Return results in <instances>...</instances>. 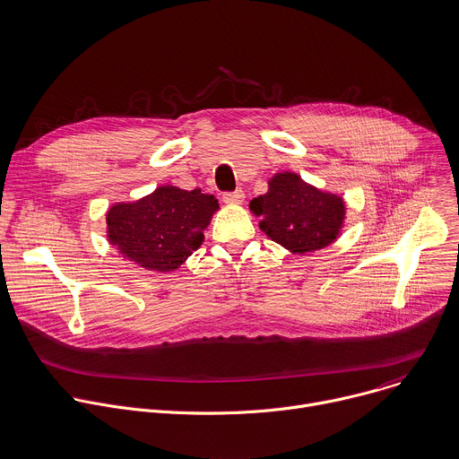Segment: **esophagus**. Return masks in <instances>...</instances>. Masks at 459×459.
I'll list each match as a JSON object with an SVG mask.
<instances>
[{
    "label": "esophagus",
    "mask_w": 459,
    "mask_h": 459,
    "mask_svg": "<svg viewBox=\"0 0 459 459\" xmlns=\"http://www.w3.org/2000/svg\"><path fill=\"white\" fill-rule=\"evenodd\" d=\"M222 201L228 204H240L244 201V192L242 190H235V192H224L222 194Z\"/></svg>",
    "instance_id": "obj_1"
}]
</instances>
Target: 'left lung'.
Segmentation results:
<instances>
[{"mask_svg": "<svg viewBox=\"0 0 459 459\" xmlns=\"http://www.w3.org/2000/svg\"><path fill=\"white\" fill-rule=\"evenodd\" d=\"M249 208L255 215L264 217L260 228L267 237L295 253L329 246L345 215L340 197L322 194L295 173L274 175L267 194L253 199Z\"/></svg>", "mask_w": 459, "mask_h": 459, "instance_id": "1", "label": "left lung"}]
</instances>
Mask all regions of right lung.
<instances>
[{
	"label": "right lung",
	"instance_id": "obj_1",
	"mask_svg": "<svg viewBox=\"0 0 459 459\" xmlns=\"http://www.w3.org/2000/svg\"><path fill=\"white\" fill-rule=\"evenodd\" d=\"M217 208V199L199 188L162 186L137 203L116 204L107 215L108 238L143 267L171 271L203 244Z\"/></svg>",
	"mask_w": 459,
	"mask_h": 459
}]
</instances>
